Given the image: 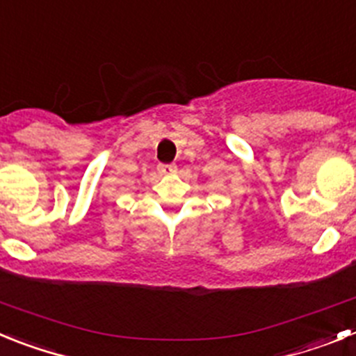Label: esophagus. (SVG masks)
I'll return each mask as SVG.
<instances>
[{
	"label": "esophagus",
	"instance_id": "esophagus-1",
	"mask_svg": "<svg viewBox=\"0 0 356 356\" xmlns=\"http://www.w3.org/2000/svg\"><path fill=\"white\" fill-rule=\"evenodd\" d=\"M176 171L175 163H159V172L160 175H171Z\"/></svg>",
	"mask_w": 356,
	"mask_h": 356
}]
</instances>
